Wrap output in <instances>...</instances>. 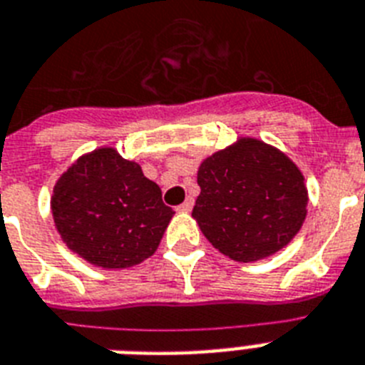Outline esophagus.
<instances>
[{
	"mask_svg": "<svg viewBox=\"0 0 365 365\" xmlns=\"http://www.w3.org/2000/svg\"><path fill=\"white\" fill-rule=\"evenodd\" d=\"M192 206H195V200H192V198H187V200L183 202L182 206H178V210H180V211H191Z\"/></svg>",
	"mask_w": 365,
	"mask_h": 365,
	"instance_id": "34e87169",
	"label": "esophagus"
}]
</instances>
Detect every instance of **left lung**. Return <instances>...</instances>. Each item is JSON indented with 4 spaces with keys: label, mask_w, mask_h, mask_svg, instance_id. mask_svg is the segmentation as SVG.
Instances as JSON below:
<instances>
[{
    "label": "left lung",
    "mask_w": 365,
    "mask_h": 365,
    "mask_svg": "<svg viewBox=\"0 0 365 365\" xmlns=\"http://www.w3.org/2000/svg\"><path fill=\"white\" fill-rule=\"evenodd\" d=\"M192 217L219 252L235 262L269 258L299 234L306 219L308 189L292 159L252 137L206 158Z\"/></svg>",
    "instance_id": "8db88e82"
}]
</instances>
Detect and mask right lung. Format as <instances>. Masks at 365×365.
<instances>
[{"label":"right lung","mask_w":365,"mask_h":365,"mask_svg":"<svg viewBox=\"0 0 365 365\" xmlns=\"http://www.w3.org/2000/svg\"><path fill=\"white\" fill-rule=\"evenodd\" d=\"M51 215L61 240L79 258L102 269H128L158 250L174 211L139 163L103 146L61 174Z\"/></svg>","instance_id":"1"}]
</instances>
